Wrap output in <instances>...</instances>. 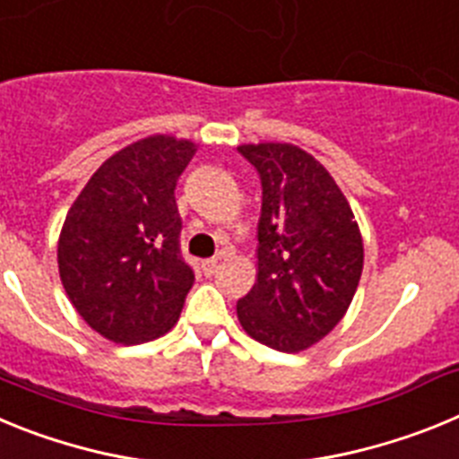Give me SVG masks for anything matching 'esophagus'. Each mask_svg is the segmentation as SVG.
<instances>
[{"instance_id": "34e87169", "label": "esophagus", "mask_w": 459, "mask_h": 459, "mask_svg": "<svg viewBox=\"0 0 459 459\" xmlns=\"http://www.w3.org/2000/svg\"><path fill=\"white\" fill-rule=\"evenodd\" d=\"M202 269H204L206 275L218 273V269H221V257H213V259H206V262H202Z\"/></svg>"}]
</instances>
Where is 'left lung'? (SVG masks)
Wrapping results in <instances>:
<instances>
[{"label": "left lung", "mask_w": 459, "mask_h": 459, "mask_svg": "<svg viewBox=\"0 0 459 459\" xmlns=\"http://www.w3.org/2000/svg\"><path fill=\"white\" fill-rule=\"evenodd\" d=\"M262 179L257 280L237 303L243 331L271 350H310L347 315L363 273L350 202L317 158L290 142L241 144Z\"/></svg>", "instance_id": "8db88e82"}]
</instances>
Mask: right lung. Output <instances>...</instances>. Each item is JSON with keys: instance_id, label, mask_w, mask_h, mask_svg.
<instances>
[{"instance_id": "obj_1", "label": "right lung", "mask_w": 459, "mask_h": 459, "mask_svg": "<svg viewBox=\"0 0 459 459\" xmlns=\"http://www.w3.org/2000/svg\"><path fill=\"white\" fill-rule=\"evenodd\" d=\"M195 152L186 137H142L112 153L68 209L59 278L80 317L109 342H149L179 322L195 273L179 255L174 190Z\"/></svg>"}]
</instances>
